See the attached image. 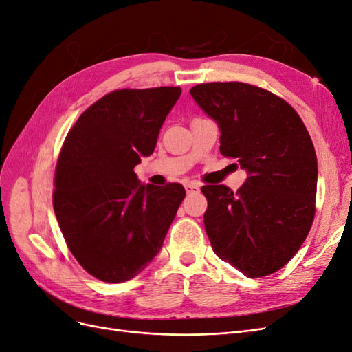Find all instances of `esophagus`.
Wrapping results in <instances>:
<instances>
[{"instance_id":"1","label":"esophagus","mask_w":352,"mask_h":352,"mask_svg":"<svg viewBox=\"0 0 352 352\" xmlns=\"http://www.w3.org/2000/svg\"><path fill=\"white\" fill-rule=\"evenodd\" d=\"M185 190H186V194H198L199 192V186L197 184L188 182V184H185Z\"/></svg>"}]
</instances>
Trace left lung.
<instances>
[{"instance_id":"obj_1","label":"left lung","mask_w":352,"mask_h":352,"mask_svg":"<svg viewBox=\"0 0 352 352\" xmlns=\"http://www.w3.org/2000/svg\"><path fill=\"white\" fill-rule=\"evenodd\" d=\"M220 131V153L248 177L238 192L207 185L204 226L212 251L247 278L282 269L313 225L317 157L298 113L285 100L242 82L189 91Z\"/></svg>"}]
</instances>
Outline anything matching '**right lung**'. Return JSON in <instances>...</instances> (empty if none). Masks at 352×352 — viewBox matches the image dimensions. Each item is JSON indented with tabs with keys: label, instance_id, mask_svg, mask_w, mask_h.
<instances>
[{
	"label": "right lung",
	"instance_id": "add662e5",
	"mask_svg": "<svg viewBox=\"0 0 352 352\" xmlns=\"http://www.w3.org/2000/svg\"><path fill=\"white\" fill-rule=\"evenodd\" d=\"M179 87L119 89L85 110L63 144L52 206L74 258L94 278L120 283L163 247L185 189L141 184L135 166L154 153Z\"/></svg>",
	"mask_w": 352,
	"mask_h": 352
}]
</instances>
